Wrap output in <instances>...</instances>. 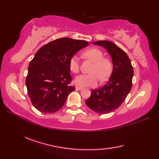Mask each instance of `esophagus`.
I'll return each instance as SVG.
<instances>
[{"mask_svg": "<svg viewBox=\"0 0 159 159\" xmlns=\"http://www.w3.org/2000/svg\"><path fill=\"white\" fill-rule=\"evenodd\" d=\"M83 88L82 87H79V86H76V90H82Z\"/></svg>", "mask_w": 159, "mask_h": 159, "instance_id": "obj_1", "label": "esophagus"}]
</instances>
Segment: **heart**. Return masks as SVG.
<instances>
[{
  "instance_id": "b5f03b06",
  "label": "heart",
  "mask_w": 159,
  "mask_h": 159,
  "mask_svg": "<svg viewBox=\"0 0 159 159\" xmlns=\"http://www.w3.org/2000/svg\"><path fill=\"white\" fill-rule=\"evenodd\" d=\"M83 56L93 62L91 69V74H80L74 79V83L77 85L82 87L95 86L100 80H105L109 76L111 70V64L109 60L103 58V53L100 50L92 48L87 49L83 52ZM70 70L73 73L79 71V61L78 57L73 55L69 60Z\"/></svg>"
}]
</instances>
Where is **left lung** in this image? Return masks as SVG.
I'll return each mask as SVG.
<instances>
[{"instance_id":"8db88e82","label":"left lung","mask_w":159,"mask_h":159,"mask_svg":"<svg viewBox=\"0 0 159 159\" xmlns=\"http://www.w3.org/2000/svg\"><path fill=\"white\" fill-rule=\"evenodd\" d=\"M93 43L107 50L112 59L113 71L105 85L91 92L85 104L96 113L107 114L117 109L130 93L133 67L126 53L114 43L103 40Z\"/></svg>"}]
</instances>
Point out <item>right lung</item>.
I'll return each instance as SVG.
<instances>
[{
    "label": "right lung",
    "instance_id": "1",
    "mask_svg": "<svg viewBox=\"0 0 159 159\" xmlns=\"http://www.w3.org/2000/svg\"><path fill=\"white\" fill-rule=\"evenodd\" d=\"M89 43L84 40L63 38L42 46L29 63L26 85L35 109L44 113L59 111L69 93L75 90L72 80L69 60Z\"/></svg>",
    "mask_w": 159,
    "mask_h": 159
}]
</instances>
